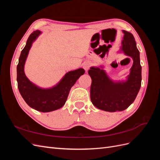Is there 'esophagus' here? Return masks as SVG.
I'll list each match as a JSON object with an SVG mask.
<instances>
[{
	"label": "esophagus",
	"instance_id": "esophagus-1",
	"mask_svg": "<svg viewBox=\"0 0 160 160\" xmlns=\"http://www.w3.org/2000/svg\"><path fill=\"white\" fill-rule=\"evenodd\" d=\"M83 68L85 71H88L90 68V63L89 62H85L83 64Z\"/></svg>",
	"mask_w": 160,
	"mask_h": 160
}]
</instances>
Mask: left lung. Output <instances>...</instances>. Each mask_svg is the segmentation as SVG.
Segmentation results:
<instances>
[{
	"label": "left lung",
	"mask_w": 160,
	"mask_h": 160,
	"mask_svg": "<svg viewBox=\"0 0 160 160\" xmlns=\"http://www.w3.org/2000/svg\"><path fill=\"white\" fill-rule=\"evenodd\" d=\"M122 46L118 52H123L133 59V65L126 79H111L103 65L91 67L88 71L92 82L90 98L97 108L109 112L126 109L136 98L142 83V66L139 51L132 33L125 30Z\"/></svg>",
	"instance_id": "1"
}]
</instances>
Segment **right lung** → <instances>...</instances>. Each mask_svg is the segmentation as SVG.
I'll use <instances>...</instances> for the list:
<instances>
[{"mask_svg": "<svg viewBox=\"0 0 160 160\" xmlns=\"http://www.w3.org/2000/svg\"><path fill=\"white\" fill-rule=\"evenodd\" d=\"M41 33L36 31L28 37L18 59L17 81L18 91L27 105L34 109L45 113L59 109L65 105L71 88L85 73V70L79 68L67 72L55 85L49 88H40L31 82L27 77L24 69L32 43Z\"/></svg>", "mask_w": 160, "mask_h": 160, "instance_id": "add662e5", "label": "right lung"}]
</instances>
